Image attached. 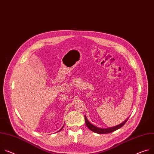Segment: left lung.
Masks as SVG:
<instances>
[{
  "label": "left lung",
  "instance_id": "left-lung-1",
  "mask_svg": "<svg viewBox=\"0 0 154 154\" xmlns=\"http://www.w3.org/2000/svg\"><path fill=\"white\" fill-rule=\"evenodd\" d=\"M128 120V118L126 120L125 122H123V123H122L121 124L116 126V127H111V128H97L95 126H94L93 125H92L91 123H90L86 116H85V122L86 123V125L88 127V128L92 131L96 133H98V134H107V133H110L113 132L119 128H120L121 127H122L126 123V122H127V120Z\"/></svg>",
  "mask_w": 154,
  "mask_h": 154
}]
</instances>
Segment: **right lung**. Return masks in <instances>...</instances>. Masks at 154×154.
<instances>
[{"label":"right lung","mask_w":154,"mask_h":154,"mask_svg":"<svg viewBox=\"0 0 154 154\" xmlns=\"http://www.w3.org/2000/svg\"><path fill=\"white\" fill-rule=\"evenodd\" d=\"M62 128H61V130H62Z\"/></svg>","instance_id":"1"}]
</instances>
